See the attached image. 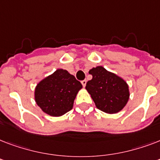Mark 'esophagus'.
Wrapping results in <instances>:
<instances>
[{
  "label": "esophagus",
  "mask_w": 160,
  "mask_h": 160,
  "mask_svg": "<svg viewBox=\"0 0 160 160\" xmlns=\"http://www.w3.org/2000/svg\"><path fill=\"white\" fill-rule=\"evenodd\" d=\"M86 82H87V81H86V80H81V84H82V85H83V87H85V85H86Z\"/></svg>",
  "instance_id": "34e87169"
}]
</instances>
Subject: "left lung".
Instances as JSON below:
<instances>
[{"label": "left lung", "instance_id": "left-lung-1", "mask_svg": "<svg viewBox=\"0 0 160 160\" xmlns=\"http://www.w3.org/2000/svg\"><path fill=\"white\" fill-rule=\"evenodd\" d=\"M89 73L93 77L86 83L85 89L96 107L108 114L120 111L129 100V86L126 82L102 66L93 68Z\"/></svg>", "mask_w": 160, "mask_h": 160}]
</instances>
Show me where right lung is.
<instances>
[{
  "label": "right lung",
  "mask_w": 160,
  "mask_h": 160,
  "mask_svg": "<svg viewBox=\"0 0 160 160\" xmlns=\"http://www.w3.org/2000/svg\"><path fill=\"white\" fill-rule=\"evenodd\" d=\"M81 83L67 70L59 69L39 83L35 91L36 104L51 116H61L72 109Z\"/></svg>",
  "instance_id": "add662e5"
}]
</instances>
